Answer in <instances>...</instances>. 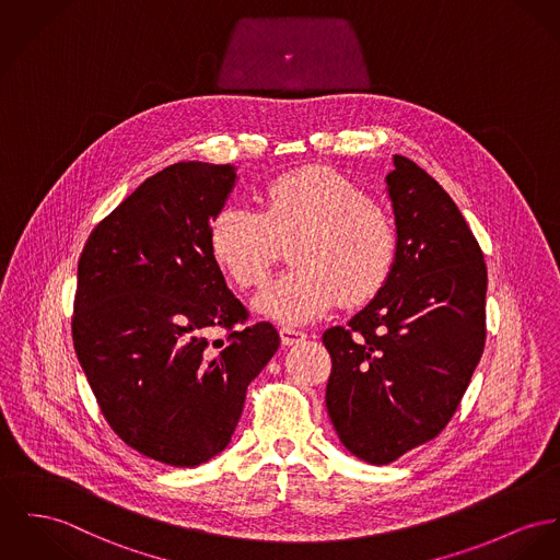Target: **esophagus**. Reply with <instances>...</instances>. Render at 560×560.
Masks as SVG:
<instances>
[{"mask_svg": "<svg viewBox=\"0 0 560 560\" xmlns=\"http://www.w3.org/2000/svg\"><path fill=\"white\" fill-rule=\"evenodd\" d=\"M279 335H281V341L283 345H299L306 339V335L299 330V328H292V326H283L281 330H279Z\"/></svg>", "mask_w": 560, "mask_h": 560, "instance_id": "1", "label": "esophagus"}]
</instances>
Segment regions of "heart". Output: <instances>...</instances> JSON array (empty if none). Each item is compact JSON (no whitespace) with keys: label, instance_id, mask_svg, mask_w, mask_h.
Returning <instances> with one entry per match:
<instances>
[{"label":"heart","instance_id":"b5f03b06","mask_svg":"<svg viewBox=\"0 0 560 560\" xmlns=\"http://www.w3.org/2000/svg\"><path fill=\"white\" fill-rule=\"evenodd\" d=\"M294 245L296 270L270 281L254 308L283 324H304L332 313L341 302L371 301L387 281L396 234L387 217L341 174L302 168L277 176L261 209L230 205L209 228L217 266L238 288H256Z\"/></svg>","mask_w":560,"mask_h":560}]
</instances>
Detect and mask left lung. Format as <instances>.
<instances>
[{
    "label": "left lung",
    "mask_w": 560,
    "mask_h": 560,
    "mask_svg": "<svg viewBox=\"0 0 560 560\" xmlns=\"http://www.w3.org/2000/svg\"><path fill=\"white\" fill-rule=\"evenodd\" d=\"M396 256L384 288L324 332L326 407L341 443L387 465L452 420L486 341L483 254L447 191L402 155L386 176Z\"/></svg>",
    "instance_id": "1"
}]
</instances>
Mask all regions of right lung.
I'll use <instances>...</instances> for the list:
<instances>
[{"label":"right lung","mask_w":560,"mask_h":560,"mask_svg":"<svg viewBox=\"0 0 560 560\" xmlns=\"http://www.w3.org/2000/svg\"><path fill=\"white\" fill-rule=\"evenodd\" d=\"M236 168L178 162L102 219L79 259L72 337L104 418L129 447L198 467L221 454L279 332L247 319L209 247ZM211 327L231 330L211 346ZM218 347L215 350L214 347Z\"/></svg>","instance_id":"obj_1"}]
</instances>
